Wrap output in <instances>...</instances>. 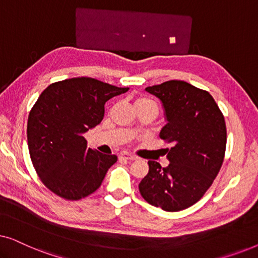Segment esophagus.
Returning <instances> with one entry per match:
<instances>
[{
    "label": "esophagus",
    "instance_id": "1",
    "mask_svg": "<svg viewBox=\"0 0 258 258\" xmlns=\"http://www.w3.org/2000/svg\"><path fill=\"white\" fill-rule=\"evenodd\" d=\"M119 158H123V160H128V161H134L136 160V156H134L132 154H128V153H122L119 154Z\"/></svg>",
    "mask_w": 258,
    "mask_h": 258
}]
</instances>
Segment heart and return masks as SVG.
I'll return each instance as SVG.
<instances>
[{
  "mask_svg": "<svg viewBox=\"0 0 258 258\" xmlns=\"http://www.w3.org/2000/svg\"><path fill=\"white\" fill-rule=\"evenodd\" d=\"M135 105L137 109L140 108H151L154 109V110L157 111V103L155 102L153 98L148 97V96H141L136 100L135 102Z\"/></svg>",
  "mask_w": 258,
  "mask_h": 258,
  "instance_id": "obj_1",
  "label": "heart"
}]
</instances>
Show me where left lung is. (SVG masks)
Instances as JSON below:
<instances>
[{"mask_svg":"<svg viewBox=\"0 0 258 258\" xmlns=\"http://www.w3.org/2000/svg\"><path fill=\"white\" fill-rule=\"evenodd\" d=\"M160 98L167 124L160 137L172 143L165 149L168 167L149 161V172L139 184L151 206L179 211L202 199L222 167L227 146L224 116L213 96L184 81L147 87Z\"/></svg>","mask_w":258,"mask_h":258,"instance_id":"8db88e82","label":"left lung"}]
</instances>
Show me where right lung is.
Here are the masks:
<instances>
[{
  "mask_svg": "<svg viewBox=\"0 0 258 258\" xmlns=\"http://www.w3.org/2000/svg\"><path fill=\"white\" fill-rule=\"evenodd\" d=\"M91 77H75L45 88L31 108L27 137L41 181L63 199L77 201L100 188L117 161L87 147L84 133L100 124L104 104L128 91Z\"/></svg>",
  "mask_w": 258,
  "mask_h": 258,
  "instance_id": "add662e5",
  "label": "right lung"
}]
</instances>
